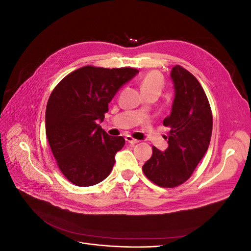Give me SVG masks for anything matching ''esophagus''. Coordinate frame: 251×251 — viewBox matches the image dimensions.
<instances>
[{"instance_id":"obj_1","label":"esophagus","mask_w":251,"mask_h":251,"mask_svg":"<svg viewBox=\"0 0 251 251\" xmlns=\"http://www.w3.org/2000/svg\"><path fill=\"white\" fill-rule=\"evenodd\" d=\"M126 140L128 143H131V144H135V143H138V142H139V140L133 138L132 136H126Z\"/></svg>"}]
</instances>
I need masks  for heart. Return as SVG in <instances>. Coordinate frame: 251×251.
Here are the masks:
<instances>
[{
  "label": "heart",
  "instance_id": "heart-1",
  "mask_svg": "<svg viewBox=\"0 0 251 251\" xmlns=\"http://www.w3.org/2000/svg\"><path fill=\"white\" fill-rule=\"evenodd\" d=\"M140 90L142 94L147 92H155L160 93V91L163 87V77L162 75L157 71H151L148 72L140 80Z\"/></svg>",
  "mask_w": 251,
  "mask_h": 251
}]
</instances>
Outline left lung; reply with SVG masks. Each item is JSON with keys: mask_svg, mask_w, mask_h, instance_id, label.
<instances>
[{"mask_svg": "<svg viewBox=\"0 0 251 251\" xmlns=\"http://www.w3.org/2000/svg\"><path fill=\"white\" fill-rule=\"evenodd\" d=\"M171 78L175 100L163 120L170 127L169 148L161 151L153 147L142 166L147 178L161 187H176L192 176L207 151L212 131L210 105L198 79L179 65L173 67Z\"/></svg>", "mask_w": 251, "mask_h": 251, "instance_id": "obj_1", "label": "left lung"}]
</instances>
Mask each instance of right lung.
I'll list each match as a JSON object with an SVG mask.
<instances>
[{"label":"right lung","instance_id":"obj_1","mask_svg":"<svg viewBox=\"0 0 251 251\" xmlns=\"http://www.w3.org/2000/svg\"><path fill=\"white\" fill-rule=\"evenodd\" d=\"M137 73L134 68L86 66L52 91L45 118L47 139L58 169L73 184L92 186L109 176L126 141L105 133L98 123L117 91Z\"/></svg>","mask_w":251,"mask_h":251}]
</instances>
